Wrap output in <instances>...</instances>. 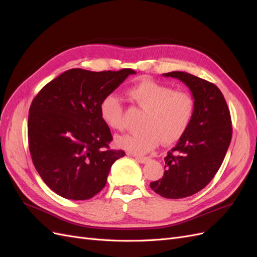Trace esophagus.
I'll list each match as a JSON object with an SVG mask.
<instances>
[{
  "label": "esophagus",
  "instance_id": "esophagus-1",
  "mask_svg": "<svg viewBox=\"0 0 257 257\" xmlns=\"http://www.w3.org/2000/svg\"><path fill=\"white\" fill-rule=\"evenodd\" d=\"M136 160H137L138 162H140L141 164H146V163H148V162L150 161V157H148V156H143V157L136 156Z\"/></svg>",
  "mask_w": 257,
  "mask_h": 257
}]
</instances>
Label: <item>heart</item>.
<instances>
[{"label": "heart", "mask_w": 257, "mask_h": 257, "mask_svg": "<svg viewBox=\"0 0 257 257\" xmlns=\"http://www.w3.org/2000/svg\"><path fill=\"white\" fill-rule=\"evenodd\" d=\"M129 100L144 115L140 131L117 137L116 146L134 154L153 150L160 140L172 144L186 134L194 114V98L187 91L174 90L167 84L143 79L127 90ZM100 116L111 129L121 130L122 106L114 94L105 95L100 103Z\"/></svg>", "instance_id": "heart-1"}]
</instances>
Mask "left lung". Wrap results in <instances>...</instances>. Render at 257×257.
Listing matches in <instances>:
<instances>
[{
	"label": "left lung",
	"mask_w": 257,
	"mask_h": 257,
	"mask_svg": "<svg viewBox=\"0 0 257 257\" xmlns=\"http://www.w3.org/2000/svg\"><path fill=\"white\" fill-rule=\"evenodd\" d=\"M163 76L179 79L190 89L194 114L186 134L164 159L163 178L150 187L167 199H182L201 191L218 172L231 141V117L214 83L183 71Z\"/></svg>",
	"instance_id": "obj_1"
}]
</instances>
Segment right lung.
I'll return each mask as SVG.
<instances>
[{
  "mask_svg": "<svg viewBox=\"0 0 257 257\" xmlns=\"http://www.w3.org/2000/svg\"><path fill=\"white\" fill-rule=\"evenodd\" d=\"M130 68L90 71L72 68L45 84L28 116L32 162L51 190L69 200H88L106 185L110 167L124 156L100 116L102 98L119 87Z\"/></svg>",
  "mask_w": 257,
  "mask_h": 257,
  "instance_id": "right-lung-1",
  "label": "right lung"
}]
</instances>
